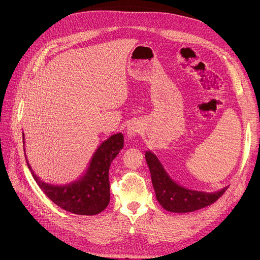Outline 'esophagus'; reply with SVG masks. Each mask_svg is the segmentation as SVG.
I'll use <instances>...</instances> for the list:
<instances>
[{"label": "esophagus", "mask_w": 260, "mask_h": 260, "mask_svg": "<svg viewBox=\"0 0 260 260\" xmlns=\"http://www.w3.org/2000/svg\"><path fill=\"white\" fill-rule=\"evenodd\" d=\"M141 131V127L139 125V123H131L128 126H127V129H126V134L129 138H134L136 137Z\"/></svg>", "instance_id": "1"}]
</instances>
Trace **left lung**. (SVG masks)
<instances>
[{
	"mask_svg": "<svg viewBox=\"0 0 260 260\" xmlns=\"http://www.w3.org/2000/svg\"><path fill=\"white\" fill-rule=\"evenodd\" d=\"M145 157L151 173L156 200L167 211L187 213L203 209L215 203L229 188L226 186L214 193L186 189L169 177L158 158L152 152L146 151Z\"/></svg>",
	"mask_w": 260,
	"mask_h": 260,
	"instance_id": "left-lung-1",
	"label": "left lung"
}]
</instances>
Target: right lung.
Wrapping results in <instances>:
<instances>
[{"instance_id":"1","label":"right lung","mask_w":260,"mask_h":260,"mask_svg":"<svg viewBox=\"0 0 260 260\" xmlns=\"http://www.w3.org/2000/svg\"><path fill=\"white\" fill-rule=\"evenodd\" d=\"M22 141L24 144V136ZM122 147V134L111 136L94 152L84 176L78 181L61 186L41 181L34 174L27 160L26 164L39 187L59 208L77 215H96L109 205V169Z\"/></svg>"}]
</instances>
